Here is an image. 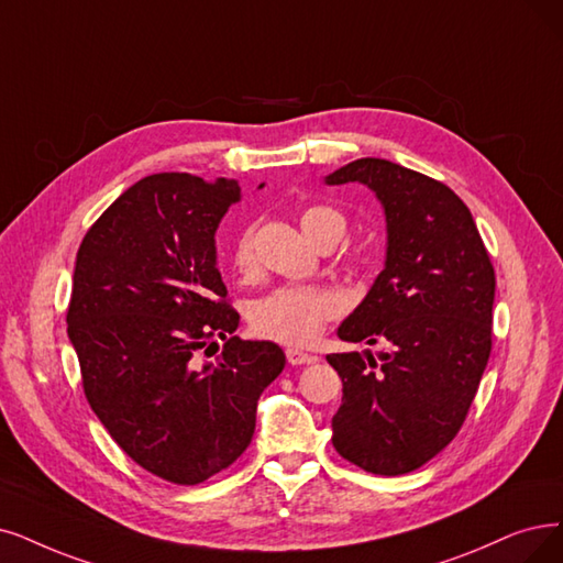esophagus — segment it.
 <instances>
[{
    "label": "esophagus",
    "mask_w": 563,
    "mask_h": 563,
    "mask_svg": "<svg viewBox=\"0 0 563 563\" xmlns=\"http://www.w3.org/2000/svg\"><path fill=\"white\" fill-rule=\"evenodd\" d=\"M286 360L290 365H309V363H313V357L311 353H305V351H300V349H288L286 351Z\"/></svg>",
    "instance_id": "esophagus-1"
}]
</instances>
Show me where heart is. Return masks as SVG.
Here are the masks:
<instances>
[{
  "label": "heart",
  "instance_id": "heart-1",
  "mask_svg": "<svg viewBox=\"0 0 563 563\" xmlns=\"http://www.w3.org/2000/svg\"><path fill=\"white\" fill-rule=\"evenodd\" d=\"M300 227L305 235L317 244H336L346 235V217L328 206H311L302 210ZM233 267L240 275H252L256 267L254 231L244 229L233 242ZM340 298L321 286L286 284L277 286L258 298L250 309L252 328L267 340L282 344H309L321 334L323 325L336 317Z\"/></svg>",
  "mask_w": 563,
  "mask_h": 563
}]
</instances>
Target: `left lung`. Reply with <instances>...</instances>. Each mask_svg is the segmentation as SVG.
<instances>
[{
    "label": "left lung",
    "mask_w": 563,
    "mask_h": 563,
    "mask_svg": "<svg viewBox=\"0 0 563 563\" xmlns=\"http://www.w3.org/2000/svg\"><path fill=\"white\" fill-rule=\"evenodd\" d=\"M323 183L365 185L386 214L384 269L336 334L388 351L328 355L344 386L332 445L369 474L401 476L455 439L476 397L494 267L468 208L432 177L367 156Z\"/></svg>",
    "instance_id": "8db88e82"
}]
</instances>
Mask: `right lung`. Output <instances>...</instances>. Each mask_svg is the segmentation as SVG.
Instances as JSON below:
<instances>
[{
    "instance_id": "1",
    "label": "right lung",
    "mask_w": 563,
    "mask_h": 563,
    "mask_svg": "<svg viewBox=\"0 0 563 563\" xmlns=\"http://www.w3.org/2000/svg\"><path fill=\"white\" fill-rule=\"evenodd\" d=\"M240 196L227 177L147 175L76 256L66 323L89 407L133 462L177 485L203 483L246 451L258 397L286 365L275 342L240 336L214 364L195 355L240 325L214 240Z\"/></svg>"
}]
</instances>
